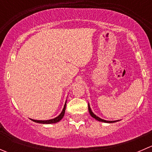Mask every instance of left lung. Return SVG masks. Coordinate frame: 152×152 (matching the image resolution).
<instances>
[{"label": "left lung", "instance_id": "left-lung-1", "mask_svg": "<svg viewBox=\"0 0 152 152\" xmlns=\"http://www.w3.org/2000/svg\"><path fill=\"white\" fill-rule=\"evenodd\" d=\"M88 110H89V113H90V115H91L92 117L93 118H95V119H96L97 121H99L104 122V123H114V122L118 121H106V120H104V119L100 118L98 117V116H96V115H95L94 113L92 112V110H91V109H90V105H89V104H88Z\"/></svg>", "mask_w": 152, "mask_h": 152}]
</instances>
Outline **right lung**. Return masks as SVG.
<instances>
[{"label":"right lung","instance_id":"right-lung-1","mask_svg":"<svg viewBox=\"0 0 152 152\" xmlns=\"http://www.w3.org/2000/svg\"><path fill=\"white\" fill-rule=\"evenodd\" d=\"M65 108H66V102H65V106H64V108L62 110V113L56 117L55 118L53 119H50V120H47V121H38V120H34V119H31V121H33L34 122H36V123H39V124H55L59 122V121H61L62 119V118L64 117L65 115Z\"/></svg>","mask_w":152,"mask_h":152}]
</instances>
